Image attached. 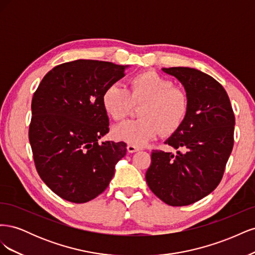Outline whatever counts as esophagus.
<instances>
[{
	"label": "esophagus",
	"mask_w": 255,
	"mask_h": 255,
	"mask_svg": "<svg viewBox=\"0 0 255 255\" xmlns=\"http://www.w3.org/2000/svg\"><path fill=\"white\" fill-rule=\"evenodd\" d=\"M127 149H128V153H134V152H137V151L141 150L140 146H136V145H134V144H128Z\"/></svg>",
	"instance_id": "1"
}]
</instances>
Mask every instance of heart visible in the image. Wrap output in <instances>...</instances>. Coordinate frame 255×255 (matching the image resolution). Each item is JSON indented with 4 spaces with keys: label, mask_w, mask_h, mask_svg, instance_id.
<instances>
[{
    "label": "heart",
    "mask_w": 255,
    "mask_h": 255,
    "mask_svg": "<svg viewBox=\"0 0 255 255\" xmlns=\"http://www.w3.org/2000/svg\"><path fill=\"white\" fill-rule=\"evenodd\" d=\"M134 104H142L140 119L128 120L113 128L116 139L140 146L155 138L161 130L171 134L186 118L189 102L184 91L154 71L137 73L128 81V90L119 84L107 86L102 106L114 120H121Z\"/></svg>",
    "instance_id": "heart-1"
}]
</instances>
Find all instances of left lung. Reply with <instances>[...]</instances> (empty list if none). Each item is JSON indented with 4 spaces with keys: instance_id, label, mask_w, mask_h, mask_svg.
<instances>
[{
    "instance_id": "left-lung-1",
    "label": "left lung",
    "mask_w": 255,
    "mask_h": 255,
    "mask_svg": "<svg viewBox=\"0 0 255 255\" xmlns=\"http://www.w3.org/2000/svg\"><path fill=\"white\" fill-rule=\"evenodd\" d=\"M161 70L183 85L189 107L182 126L165 141L176 153L154 150L145 181L166 204L189 205L220 183L233 149L235 117L227 91L211 75L188 67Z\"/></svg>"
}]
</instances>
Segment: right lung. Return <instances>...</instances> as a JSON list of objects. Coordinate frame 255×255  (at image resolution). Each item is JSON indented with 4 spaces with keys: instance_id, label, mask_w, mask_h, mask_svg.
Masks as SVG:
<instances>
[{
    "instance_id": "add662e5",
    "label": "right lung",
    "mask_w": 255,
    "mask_h": 255,
    "mask_svg": "<svg viewBox=\"0 0 255 255\" xmlns=\"http://www.w3.org/2000/svg\"><path fill=\"white\" fill-rule=\"evenodd\" d=\"M127 68L78 59L54 67L35 91L28 130L35 166L45 185L69 202L102 194L127 154L123 141L98 142L110 130L103 91Z\"/></svg>"
}]
</instances>
